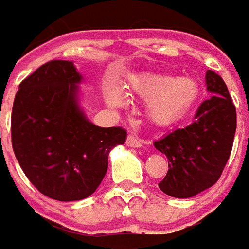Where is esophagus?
<instances>
[{
  "label": "esophagus",
  "mask_w": 249,
  "mask_h": 249,
  "mask_svg": "<svg viewBox=\"0 0 249 249\" xmlns=\"http://www.w3.org/2000/svg\"><path fill=\"white\" fill-rule=\"evenodd\" d=\"M126 146H129V148H141L142 146V141L137 139L133 134H129L128 139H126Z\"/></svg>",
  "instance_id": "1"
}]
</instances>
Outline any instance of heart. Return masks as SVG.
<instances>
[{
  "mask_svg": "<svg viewBox=\"0 0 249 249\" xmlns=\"http://www.w3.org/2000/svg\"><path fill=\"white\" fill-rule=\"evenodd\" d=\"M129 88L148 101V116L154 123L169 125L183 119L199 99L200 88L193 78H176L170 75H150L133 79ZM107 100L112 106H123L125 96L123 89L110 83L106 91Z\"/></svg>",
  "mask_w": 249,
  "mask_h": 249,
  "instance_id": "1",
  "label": "heart"
}]
</instances>
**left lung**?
<instances>
[{
    "label": "left lung",
    "instance_id": "left-lung-1",
    "mask_svg": "<svg viewBox=\"0 0 249 249\" xmlns=\"http://www.w3.org/2000/svg\"><path fill=\"white\" fill-rule=\"evenodd\" d=\"M206 86L213 96L200 104L195 121L154 141L169 162L158 187L174 198H191L215 185L232 150L236 108L227 86L211 70L206 72Z\"/></svg>",
    "mask_w": 249,
    "mask_h": 249
}]
</instances>
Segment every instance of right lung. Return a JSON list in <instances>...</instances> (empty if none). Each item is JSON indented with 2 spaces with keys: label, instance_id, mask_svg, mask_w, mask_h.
<instances>
[{
  "label": "right lung",
  "instance_id": "1",
  "mask_svg": "<svg viewBox=\"0 0 249 249\" xmlns=\"http://www.w3.org/2000/svg\"><path fill=\"white\" fill-rule=\"evenodd\" d=\"M83 76L70 60H51L19 84L12 112V145L29 181L51 199L82 200L95 193L119 126L92 124L80 107Z\"/></svg>",
  "mask_w": 249,
  "mask_h": 249
}]
</instances>
